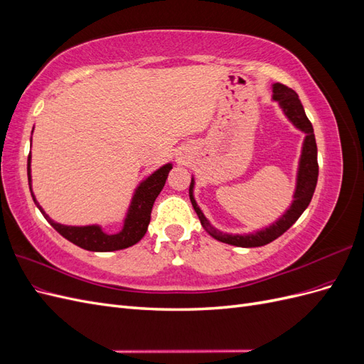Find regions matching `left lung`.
Wrapping results in <instances>:
<instances>
[{"label": "left lung", "mask_w": 364, "mask_h": 364, "mask_svg": "<svg viewBox=\"0 0 364 364\" xmlns=\"http://www.w3.org/2000/svg\"><path fill=\"white\" fill-rule=\"evenodd\" d=\"M273 100H277L279 106L284 109L285 115L289 117L291 123L305 132V141L302 147V156L299 162V171H297V183H296V191H294V200L291 206L287 209L278 222H274L269 228L258 230L255 234H247V235H230L223 234L211 226L208 222L200 208L197 206L194 197H193V186L194 181L191 179L190 185V199L193 203L194 211L199 215L200 223L206 232L214 237L215 240L222 241V243H228L238 247H258L272 243L273 240L281 237L285 230H287L297 218L302 215V213L310 205L311 197L314 194L316 185H317V176H318V164H317V146H316V138H314V130L310 123V119L305 115L304 106L299 100V97L291 90V87L285 86L282 83H274L273 85Z\"/></svg>", "instance_id": "obj_1"}]
</instances>
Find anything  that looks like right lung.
<instances>
[{
  "label": "right lung",
  "instance_id": "right-lung-1",
  "mask_svg": "<svg viewBox=\"0 0 364 364\" xmlns=\"http://www.w3.org/2000/svg\"><path fill=\"white\" fill-rule=\"evenodd\" d=\"M30 159L28 155L27 161V174H28V185L31 191V176H30ZM171 170V164L164 165L159 170H156L151 176L141 182V185L136 188L134 199H132L129 213L124 220V226L118 234H106L102 230L100 226H65L60 223L53 222V220L46 214V211L39 206V203L35 199V194L31 191V197L35 200L36 206L42 215L47 218V222L58 230V232L67 238L75 246H79L86 250L92 252H111V250H119L126 249L136 245L138 241L146 235L147 228L150 223V214L153 203H155L156 197L162 191L165 181L168 178V173Z\"/></svg>",
  "mask_w": 364,
  "mask_h": 364
}]
</instances>
